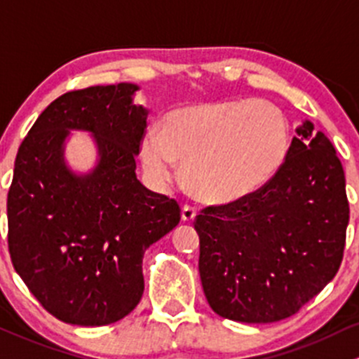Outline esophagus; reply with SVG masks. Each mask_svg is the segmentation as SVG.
<instances>
[{
	"instance_id": "34e87169",
	"label": "esophagus",
	"mask_w": 359,
	"mask_h": 359,
	"mask_svg": "<svg viewBox=\"0 0 359 359\" xmlns=\"http://www.w3.org/2000/svg\"><path fill=\"white\" fill-rule=\"evenodd\" d=\"M195 216H197V210H195L194 207L183 205V209H181V219H183L184 223H191V221L195 219Z\"/></svg>"
}]
</instances>
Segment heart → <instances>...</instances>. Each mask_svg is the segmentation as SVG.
Segmentation results:
<instances>
[{
	"label": "heart",
	"instance_id": "heart-1",
	"mask_svg": "<svg viewBox=\"0 0 359 359\" xmlns=\"http://www.w3.org/2000/svg\"><path fill=\"white\" fill-rule=\"evenodd\" d=\"M289 149V121L275 103L212 100L165 114L161 133H145L140 155L157 188L175 183L178 161L184 164V180L195 197L226 205L275 178Z\"/></svg>",
	"mask_w": 359,
	"mask_h": 359
}]
</instances>
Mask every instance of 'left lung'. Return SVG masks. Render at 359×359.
Listing matches in <instances>:
<instances>
[{
	"label": "left lung",
	"mask_w": 359,
	"mask_h": 359,
	"mask_svg": "<svg viewBox=\"0 0 359 359\" xmlns=\"http://www.w3.org/2000/svg\"><path fill=\"white\" fill-rule=\"evenodd\" d=\"M347 223L341 161L330 140L304 121L275 178L233 204L205 207L195 219L207 302L242 323L295 315L339 271Z\"/></svg>",
	"instance_id": "1"
}]
</instances>
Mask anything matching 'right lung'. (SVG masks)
Masks as SVG:
<instances>
[{
	"instance_id": "right-lung-1",
	"label": "right lung",
	"mask_w": 359,
	"mask_h": 359,
	"mask_svg": "<svg viewBox=\"0 0 359 359\" xmlns=\"http://www.w3.org/2000/svg\"><path fill=\"white\" fill-rule=\"evenodd\" d=\"M138 84L69 91L43 110L22 142L8 191L15 271L48 313L81 327L123 320L138 306L143 254L178 226V202L136 178L149 110ZM70 130L93 134L97 164L74 173Z\"/></svg>"
}]
</instances>
